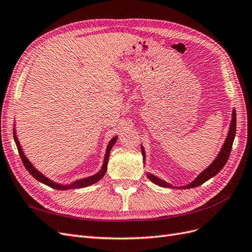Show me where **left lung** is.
Masks as SVG:
<instances>
[{
	"label": "left lung",
	"mask_w": 252,
	"mask_h": 252,
	"mask_svg": "<svg viewBox=\"0 0 252 252\" xmlns=\"http://www.w3.org/2000/svg\"><path fill=\"white\" fill-rule=\"evenodd\" d=\"M235 131H237V115H235V111L233 110L232 111V119H231L229 131H228V135H227L226 140L224 142V145L222 147L220 153H219V155L217 156V158L215 159V161L206 169L203 170V172L191 183L185 185V186H181L180 189L197 188V186L206 182L207 180L210 179V178H213L214 176H216L219 172H220V170L226 164L227 160H228V158H229L230 152H231V149H232L233 139H234V136H235ZM141 152H142V155H143V159H145V153H144L143 147H141ZM148 178L153 183H155L159 186H162V188H172V185L168 184L167 182H165L163 180L159 179V178H157L156 176H154L152 174H148Z\"/></svg>",
	"instance_id": "obj_1"
}]
</instances>
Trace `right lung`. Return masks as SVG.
I'll return each mask as SVG.
<instances>
[{
  "label": "right lung",
  "mask_w": 252,
  "mask_h": 252,
  "mask_svg": "<svg viewBox=\"0 0 252 252\" xmlns=\"http://www.w3.org/2000/svg\"><path fill=\"white\" fill-rule=\"evenodd\" d=\"M13 138H14V141H15V144H17L18 147V151H19V154H20V157L22 159V162L24 163V165H25L26 169L28 170V172L30 173V175L34 178V179H36L37 181L42 182L48 186H50V188L54 189H58V190H64V189H82V188H86V186H89V185H92L94 183H96L97 181H99L101 178L104 176L105 172H107V165H108V161H109V156H110V151L111 149L113 148V145L115 144L116 140H117V137L115 136L113 139L109 142L108 144V148H107V152H105V156H104V160H103V164H102V167L101 169L99 170L98 173H97L96 175L94 176H91V177H88V178H85V179H80V180H77L75 182H73L69 185H63V184H58L55 183L53 181H51L50 179H48L47 177H45L43 174H40L38 170L32 165L31 162L26 158V156L24 155L23 153V150L21 148L20 145V142L18 140V137L17 135H15V132H13Z\"/></svg>",
  "instance_id": "obj_1"
}]
</instances>
